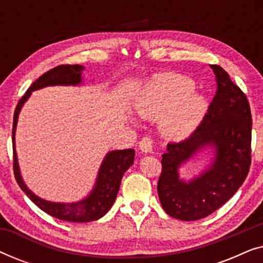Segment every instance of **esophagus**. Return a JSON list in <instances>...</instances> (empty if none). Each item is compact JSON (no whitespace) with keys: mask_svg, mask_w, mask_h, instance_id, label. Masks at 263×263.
<instances>
[{"mask_svg":"<svg viewBox=\"0 0 263 263\" xmlns=\"http://www.w3.org/2000/svg\"><path fill=\"white\" fill-rule=\"evenodd\" d=\"M152 147H153V141L148 138H143L141 141L139 142L140 151L145 154L152 152Z\"/></svg>","mask_w":263,"mask_h":263,"instance_id":"esophagus-1","label":"esophagus"}]
</instances>
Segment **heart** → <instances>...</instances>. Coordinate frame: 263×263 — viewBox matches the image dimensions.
<instances>
[{
	"label": "heart",
	"instance_id": "b5f03b06",
	"mask_svg": "<svg viewBox=\"0 0 263 263\" xmlns=\"http://www.w3.org/2000/svg\"><path fill=\"white\" fill-rule=\"evenodd\" d=\"M192 79L165 73L151 78L134 100L135 112L145 120H160L167 140H183L195 130L207 110L204 97L193 93Z\"/></svg>",
	"mask_w": 263,
	"mask_h": 263
}]
</instances>
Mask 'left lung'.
Listing matches in <instances>:
<instances>
[{"instance_id":"obj_1","label":"left lung","mask_w":263,"mask_h":263,"mask_svg":"<svg viewBox=\"0 0 263 263\" xmlns=\"http://www.w3.org/2000/svg\"><path fill=\"white\" fill-rule=\"evenodd\" d=\"M217 93L196 130L178 143H168L161 158L158 195L163 210L175 219L194 221L210 215L235 195L246 181L251 163V112L248 99L229 74L211 66ZM204 150L209 163L190 180L179 168Z\"/></svg>"}]
</instances>
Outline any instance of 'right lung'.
<instances>
[{
  "label": "right lung",
  "mask_w": 263,
  "mask_h": 263,
  "mask_svg": "<svg viewBox=\"0 0 263 263\" xmlns=\"http://www.w3.org/2000/svg\"><path fill=\"white\" fill-rule=\"evenodd\" d=\"M85 70L84 66L80 64H64L59 66L53 69L46 71L41 78L37 79L30 86L27 92L25 93L14 112L13 122V153H14V175L17 184L21 190L30 197L32 202L37 204L42 211L51 215L53 218L61 219L64 221L71 222H89L98 220L104 217L116 200V196L120 190L121 181L124 172L134 164L135 151L128 149H114L106 153L100 164L98 175H97L96 183L91 193L87 196L77 202H52L42 199L32 192V190L24 182L21 176L19 161H17V153L15 149V132L19 114L23 109L24 104L30 98L32 92L42 89L48 86H79L82 84V71Z\"/></svg>",
  "instance_id": "add662e5"
}]
</instances>
